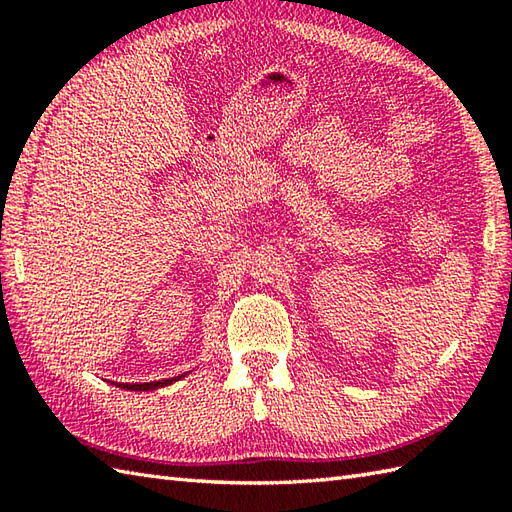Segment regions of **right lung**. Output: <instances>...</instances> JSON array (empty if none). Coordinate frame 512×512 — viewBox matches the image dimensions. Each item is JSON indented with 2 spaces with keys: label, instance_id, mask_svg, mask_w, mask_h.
Returning a JSON list of instances; mask_svg holds the SVG:
<instances>
[{
  "label": "right lung",
  "instance_id": "right-lung-1",
  "mask_svg": "<svg viewBox=\"0 0 512 512\" xmlns=\"http://www.w3.org/2000/svg\"><path fill=\"white\" fill-rule=\"evenodd\" d=\"M187 374H180V376H176V378H167V380H154V383H136V385H127V383H112V385H116V387H121V389H132V391H151V389H158V387H167V385H171V383H176V380H180V378H184Z\"/></svg>",
  "mask_w": 512,
  "mask_h": 512
}]
</instances>
